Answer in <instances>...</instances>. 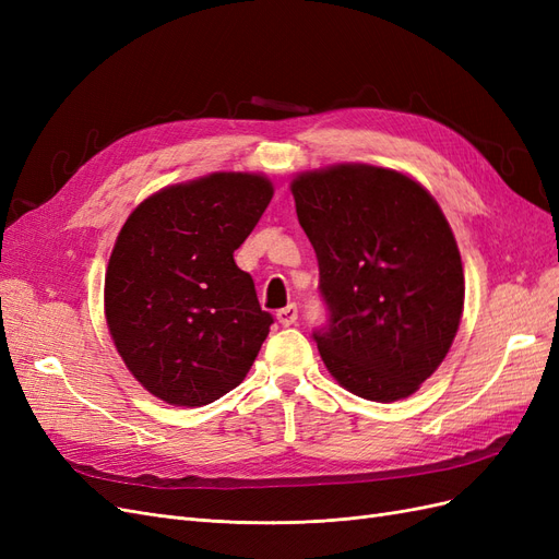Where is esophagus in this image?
Segmentation results:
<instances>
[{
  "instance_id": "esophagus-1",
  "label": "esophagus",
  "mask_w": 559,
  "mask_h": 559,
  "mask_svg": "<svg viewBox=\"0 0 559 559\" xmlns=\"http://www.w3.org/2000/svg\"><path fill=\"white\" fill-rule=\"evenodd\" d=\"M296 319H298V308L294 306H286V308H282L280 312H277V321L282 326H294L296 324Z\"/></svg>"
}]
</instances>
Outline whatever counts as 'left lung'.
<instances>
[{"instance_id":"8db88e82","label":"left lung","mask_w":559,"mask_h":559,"mask_svg":"<svg viewBox=\"0 0 559 559\" xmlns=\"http://www.w3.org/2000/svg\"><path fill=\"white\" fill-rule=\"evenodd\" d=\"M331 310L314 341L347 392L392 403L433 376L460 329L464 267L443 210L413 177L337 163L292 181Z\"/></svg>"}]
</instances>
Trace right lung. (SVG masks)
<instances>
[{"instance_id":"1","label":"right lung","mask_w":559,"mask_h":559,"mask_svg":"<svg viewBox=\"0 0 559 559\" xmlns=\"http://www.w3.org/2000/svg\"><path fill=\"white\" fill-rule=\"evenodd\" d=\"M273 193L265 175L212 173L165 186L126 218L105 275V317L148 394L198 408L247 378L273 317L233 251Z\"/></svg>"}]
</instances>
